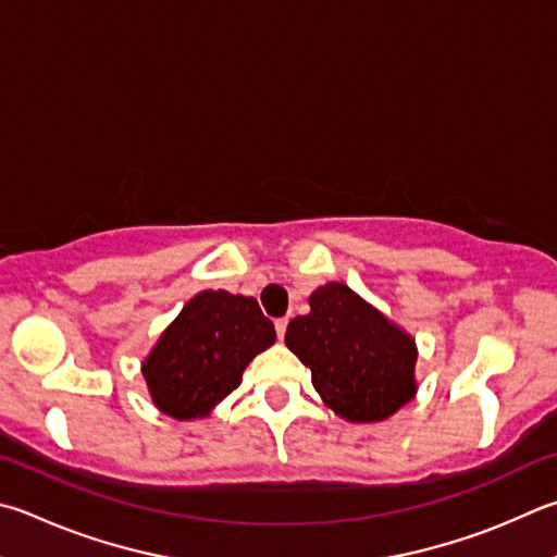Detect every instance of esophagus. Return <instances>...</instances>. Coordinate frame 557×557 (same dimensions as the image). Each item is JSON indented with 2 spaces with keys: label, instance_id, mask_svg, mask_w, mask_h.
<instances>
[{
  "label": "esophagus",
  "instance_id": "34e87169",
  "mask_svg": "<svg viewBox=\"0 0 557 557\" xmlns=\"http://www.w3.org/2000/svg\"><path fill=\"white\" fill-rule=\"evenodd\" d=\"M287 323H289V321H287V319H277V321H275V331H277V338H280V341H282V338H285V331H287Z\"/></svg>",
  "mask_w": 557,
  "mask_h": 557
}]
</instances>
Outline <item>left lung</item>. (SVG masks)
Returning a JSON list of instances; mask_svg holds the SVG:
<instances>
[{
  "instance_id": "8db88e82",
  "label": "left lung",
  "mask_w": 557,
  "mask_h": 557,
  "mask_svg": "<svg viewBox=\"0 0 557 557\" xmlns=\"http://www.w3.org/2000/svg\"><path fill=\"white\" fill-rule=\"evenodd\" d=\"M309 307L289 321L285 343L338 417L382 421L413 397L417 346L407 333L341 282L319 287Z\"/></svg>"
}]
</instances>
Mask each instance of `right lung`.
<instances>
[{"instance_id": "right-lung-1", "label": "right lung", "mask_w": 557, "mask_h": 557, "mask_svg": "<svg viewBox=\"0 0 557 557\" xmlns=\"http://www.w3.org/2000/svg\"><path fill=\"white\" fill-rule=\"evenodd\" d=\"M272 343L275 326L256 299L224 289L199 292L144 362L150 397L175 419L205 417Z\"/></svg>"}]
</instances>
